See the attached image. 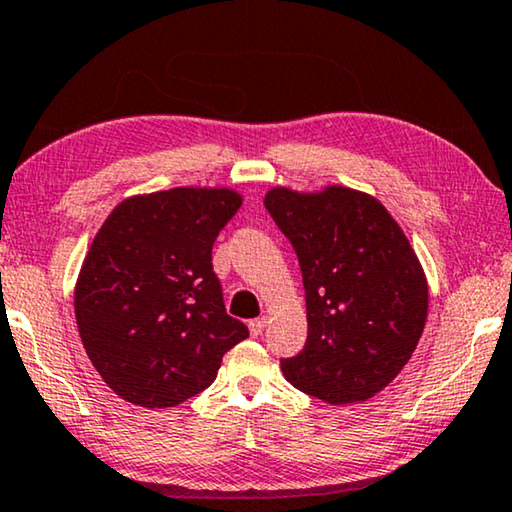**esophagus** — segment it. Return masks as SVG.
I'll return each instance as SVG.
<instances>
[{
  "instance_id": "obj_1",
  "label": "esophagus",
  "mask_w": 512,
  "mask_h": 512,
  "mask_svg": "<svg viewBox=\"0 0 512 512\" xmlns=\"http://www.w3.org/2000/svg\"><path fill=\"white\" fill-rule=\"evenodd\" d=\"M265 325H267V318H265V316L251 320V322H249V332H251V336H261Z\"/></svg>"
}]
</instances>
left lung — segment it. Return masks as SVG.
<instances>
[{
  "mask_svg": "<svg viewBox=\"0 0 512 512\" xmlns=\"http://www.w3.org/2000/svg\"><path fill=\"white\" fill-rule=\"evenodd\" d=\"M265 208L293 245L306 293L300 355L286 380L329 405L375 396L410 361L426 327L428 283L410 240L380 201L350 187H274Z\"/></svg>",
  "mask_w": 512,
  "mask_h": 512,
  "instance_id": "1",
  "label": "left lung"
}]
</instances>
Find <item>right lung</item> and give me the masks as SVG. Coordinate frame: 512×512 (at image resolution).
Returning a JSON list of instances; mask_svg holds the SVG:
<instances>
[{"label":"right lung","instance_id":"obj_1","mask_svg":"<svg viewBox=\"0 0 512 512\" xmlns=\"http://www.w3.org/2000/svg\"><path fill=\"white\" fill-rule=\"evenodd\" d=\"M240 206L226 187H174L125 199L105 219L77 279L75 318L116 396L151 410L183 403L249 336L212 272V245Z\"/></svg>","mask_w":512,"mask_h":512}]
</instances>
